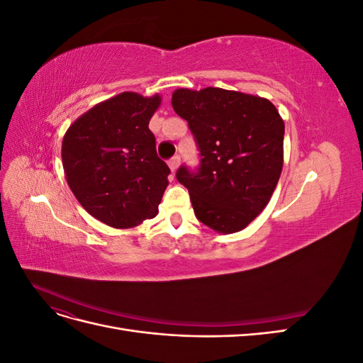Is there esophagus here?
Returning a JSON list of instances; mask_svg holds the SVG:
<instances>
[{"label": "esophagus", "instance_id": "34e87169", "mask_svg": "<svg viewBox=\"0 0 363 363\" xmlns=\"http://www.w3.org/2000/svg\"><path fill=\"white\" fill-rule=\"evenodd\" d=\"M179 167H180V157H179V156H174V157L169 160V168H171L172 172H175V171L179 169Z\"/></svg>", "mask_w": 363, "mask_h": 363}]
</instances>
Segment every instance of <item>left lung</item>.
Wrapping results in <instances>:
<instances>
[{
    "label": "left lung",
    "mask_w": 363,
    "mask_h": 363,
    "mask_svg": "<svg viewBox=\"0 0 363 363\" xmlns=\"http://www.w3.org/2000/svg\"><path fill=\"white\" fill-rule=\"evenodd\" d=\"M188 121L200 167H180L195 216L218 233L245 228L269 203L283 168L284 123L267 98L204 87L177 89L171 101Z\"/></svg>",
    "instance_id": "8db88e82"
}]
</instances>
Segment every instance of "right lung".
Returning <instances> with one entry per match:
<instances>
[{
  "mask_svg": "<svg viewBox=\"0 0 363 363\" xmlns=\"http://www.w3.org/2000/svg\"><path fill=\"white\" fill-rule=\"evenodd\" d=\"M160 103L159 94L123 92L89 108L65 133V177L98 221L130 228L157 215L171 172L148 128Z\"/></svg>",
  "mask_w": 363,
  "mask_h": 363,
  "instance_id": "add662e5",
  "label": "right lung"
}]
</instances>
